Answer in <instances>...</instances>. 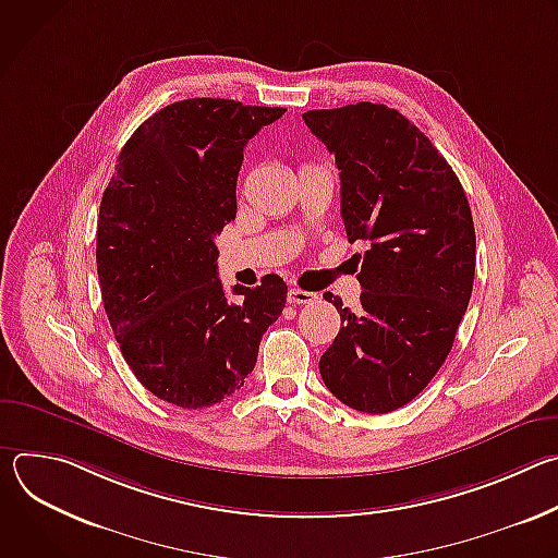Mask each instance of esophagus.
I'll use <instances>...</instances> for the list:
<instances>
[{"label": "esophagus", "instance_id": "obj_1", "mask_svg": "<svg viewBox=\"0 0 558 558\" xmlns=\"http://www.w3.org/2000/svg\"><path fill=\"white\" fill-rule=\"evenodd\" d=\"M287 300H289L291 304L302 306V304H311V302H315V300H317V295H315L313 291H304V289H289Z\"/></svg>", "mask_w": 558, "mask_h": 558}]
</instances>
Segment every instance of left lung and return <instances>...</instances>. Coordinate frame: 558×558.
<instances>
[{
  "label": "left lung",
  "mask_w": 558,
  "mask_h": 558,
  "mask_svg": "<svg viewBox=\"0 0 558 558\" xmlns=\"http://www.w3.org/2000/svg\"><path fill=\"white\" fill-rule=\"evenodd\" d=\"M340 170L342 220L357 254L360 306L320 357L338 400L390 413L428 386L448 357L474 278L476 238L463 187L446 158L404 114L355 104L302 114Z\"/></svg>",
  "instance_id": "1"
}]
</instances>
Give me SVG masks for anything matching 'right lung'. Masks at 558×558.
<instances>
[{
	"instance_id": "obj_1",
	"label": "right lung",
	"mask_w": 558,
	"mask_h": 558,
	"mask_svg": "<svg viewBox=\"0 0 558 558\" xmlns=\"http://www.w3.org/2000/svg\"><path fill=\"white\" fill-rule=\"evenodd\" d=\"M287 110L185 99L123 145L99 209L97 274L110 327L136 379L181 409L214 407L245 384L287 284L265 276L227 300L214 238L235 218L243 151Z\"/></svg>"
}]
</instances>
